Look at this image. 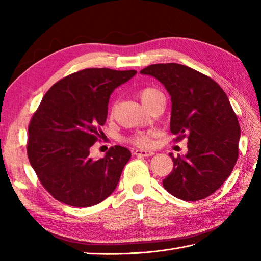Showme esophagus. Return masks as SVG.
Segmentation results:
<instances>
[{
	"mask_svg": "<svg viewBox=\"0 0 261 261\" xmlns=\"http://www.w3.org/2000/svg\"><path fill=\"white\" fill-rule=\"evenodd\" d=\"M134 153L136 154V156H141V157H149V156H152V154H153L152 151L142 150V149H136Z\"/></svg>",
	"mask_w": 261,
	"mask_h": 261,
	"instance_id": "obj_1",
	"label": "esophagus"
}]
</instances>
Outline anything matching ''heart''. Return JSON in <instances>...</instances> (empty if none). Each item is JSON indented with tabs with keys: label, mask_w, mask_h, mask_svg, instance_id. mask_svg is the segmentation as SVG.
I'll use <instances>...</instances> for the list:
<instances>
[{
	"label": "heart",
	"mask_w": 261,
	"mask_h": 261,
	"mask_svg": "<svg viewBox=\"0 0 261 261\" xmlns=\"http://www.w3.org/2000/svg\"><path fill=\"white\" fill-rule=\"evenodd\" d=\"M160 95H163L162 92L154 87H145L139 92V97L141 99L142 104L145 105L146 108L153 101L154 98H157ZM152 136H153L152 132L138 134L135 137H132L131 141L139 147H149L152 145Z\"/></svg>",
	"instance_id": "heart-1"
}]
</instances>
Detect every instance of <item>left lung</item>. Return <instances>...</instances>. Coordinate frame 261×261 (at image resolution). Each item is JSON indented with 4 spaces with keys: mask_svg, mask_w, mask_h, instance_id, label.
<instances>
[{
    "mask_svg": "<svg viewBox=\"0 0 261 261\" xmlns=\"http://www.w3.org/2000/svg\"><path fill=\"white\" fill-rule=\"evenodd\" d=\"M140 74L165 86L171 99V134L188 139L185 156L169 153L174 168L164 187L182 201L210 196L228 179L239 154L240 125L225 92L208 76L176 63L150 65Z\"/></svg>",
    "mask_w": 261,
    "mask_h": 261,
    "instance_id": "1",
    "label": "left lung"
}]
</instances>
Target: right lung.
<instances>
[{"instance_id":"obj_1","label":"right lung","mask_w":261,"mask_h":261,"mask_svg":"<svg viewBox=\"0 0 261 261\" xmlns=\"http://www.w3.org/2000/svg\"><path fill=\"white\" fill-rule=\"evenodd\" d=\"M136 70L86 68L54 84L33 114L28 132V158L43 187L70 206L88 207L115 190L127 148L115 146L104 158L91 157L101 138L110 95Z\"/></svg>"}]
</instances>
